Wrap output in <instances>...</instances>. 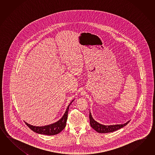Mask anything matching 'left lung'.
Here are the masks:
<instances>
[{"instance_id":"left-lung-1","label":"left lung","mask_w":155,"mask_h":155,"mask_svg":"<svg viewBox=\"0 0 155 155\" xmlns=\"http://www.w3.org/2000/svg\"><path fill=\"white\" fill-rule=\"evenodd\" d=\"M89 118H90V124L92 129H94L96 131L99 133H109L115 131L119 129L122 128L123 127L125 126L127 124L130 122L128 121L124 124H118V125H104L99 124V122L96 121L91 115V114L90 111L89 114Z\"/></svg>"}]
</instances>
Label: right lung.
<instances>
[{"label":"right lung","mask_w":155,"mask_h":155,"mask_svg":"<svg viewBox=\"0 0 155 155\" xmlns=\"http://www.w3.org/2000/svg\"><path fill=\"white\" fill-rule=\"evenodd\" d=\"M73 101L74 100L70 103L63 117L61 118V119H60L59 121L54 124L48 125L44 126H35L31 125L25 122L26 125L28 126L30 129L33 131L38 134L46 135H56L60 133L61 131H63L66 126L69 108L70 104L73 102Z\"/></svg>","instance_id":"add662e5"}]
</instances>
